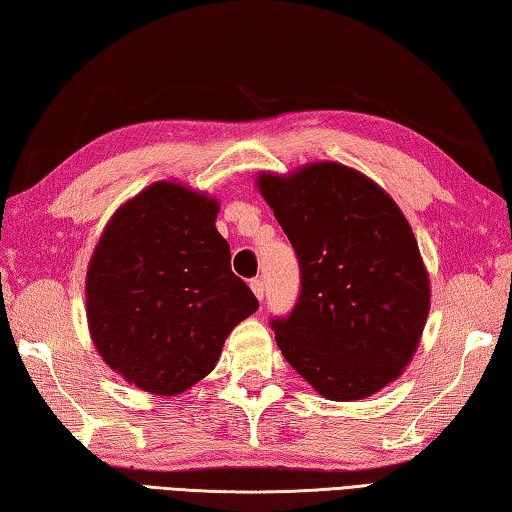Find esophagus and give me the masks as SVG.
I'll use <instances>...</instances> for the list:
<instances>
[{
  "instance_id": "34e87169",
  "label": "esophagus",
  "mask_w": 512,
  "mask_h": 512,
  "mask_svg": "<svg viewBox=\"0 0 512 512\" xmlns=\"http://www.w3.org/2000/svg\"><path fill=\"white\" fill-rule=\"evenodd\" d=\"M249 288H251V292H254L258 301H261V299L265 297V283H263V279H251Z\"/></svg>"
}]
</instances>
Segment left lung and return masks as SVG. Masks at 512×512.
<instances>
[{
	"label": "left lung",
	"instance_id": "obj_1",
	"mask_svg": "<svg viewBox=\"0 0 512 512\" xmlns=\"http://www.w3.org/2000/svg\"><path fill=\"white\" fill-rule=\"evenodd\" d=\"M256 186L297 251L301 292L272 320L288 363L331 401L399 379L431 308L415 233L388 192L354 167L320 161Z\"/></svg>",
	"mask_w": 512,
	"mask_h": 512
}]
</instances>
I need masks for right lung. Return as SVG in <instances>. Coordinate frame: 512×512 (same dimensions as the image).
Returning <instances> with one entry per match:
<instances>
[{
	"mask_svg": "<svg viewBox=\"0 0 512 512\" xmlns=\"http://www.w3.org/2000/svg\"><path fill=\"white\" fill-rule=\"evenodd\" d=\"M217 213L206 192L156 181L117 208L90 256L92 345L149 395L174 397L211 374L226 335L258 308L231 272Z\"/></svg>",
	"mask_w": 512,
	"mask_h": 512,
	"instance_id": "add662e5",
	"label": "right lung"
}]
</instances>
